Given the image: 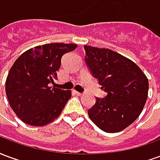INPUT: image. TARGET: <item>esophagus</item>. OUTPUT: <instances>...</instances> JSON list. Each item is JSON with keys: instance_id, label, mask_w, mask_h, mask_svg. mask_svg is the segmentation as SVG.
<instances>
[{"instance_id": "obj_1", "label": "esophagus", "mask_w": 160, "mask_h": 160, "mask_svg": "<svg viewBox=\"0 0 160 160\" xmlns=\"http://www.w3.org/2000/svg\"><path fill=\"white\" fill-rule=\"evenodd\" d=\"M73 92L75 94V95H77V96H81V95H83L82 92H77V91H74V90L73 91Z\"/></svg>"}]
</instances>
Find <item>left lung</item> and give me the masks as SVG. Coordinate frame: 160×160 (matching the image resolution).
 <instances>
[{"label": "left lung", "mask_w": 160, "mask_h": 160, "mask_svg": "<svg viewBox=\"0 0 160 160\" xmlns=\"http://www.w3.org/2000/svg\"><path fill=\"white\" fill-rule=\"evenodd\" d=\"M85 62L96 78L104 98H96L88 116L107 133L123 130L143 110L148 94V80L131 60L109 49L84 46Z\"/></svg>", "instance_id": "obj_1"}]
</instances>
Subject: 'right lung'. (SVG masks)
<instances>
[{"label": "right lung", "mask_w": 160, "mask_h": 160, "mask_svg": "<svg viewBox=\"0 0 160 160\" xmlns=\"http://www.w3.org/2000/svg\"><path fill=\"white\" fill-rule=\"evenodd\" d=\"M77 48L74 43L54 42L26 50L16 60L6 80L9 104L18 118L32 126L55 120L71 98V91L51 88L62 57Z\"/></svg>", "instance_id": "1"}]
</instances>
